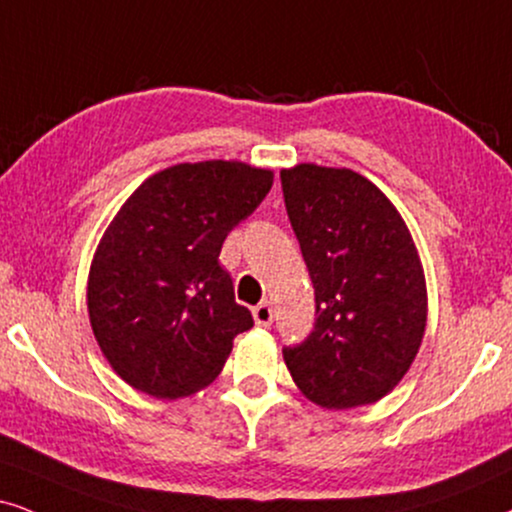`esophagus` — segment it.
<instances>
[{
	"instance_id": "obj_1",
	"label": "esophagus",
	"mask_w": 512,
	"mask_h": 512,
	"mask_svg": "<svg viewBox=\"0 0 512 512\" xmlns=\"http://www.w3.org/2000/svg\"><path fill=\"white\" fill-rule=\"evenodd\" d=\"M252 319H255L257 326L269 328L271 321H274V309H271L269 302H260L255 309H252Z\"/></svg>"
}]
</instances>
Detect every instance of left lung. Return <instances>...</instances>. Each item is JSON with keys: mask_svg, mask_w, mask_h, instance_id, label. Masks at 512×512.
<instances>
[{"mask_svg": "<svg viewBox=\"0 0 512 512\" xmlns=\"http://www.w3.org/2000/svg\"><path fill=\"white\" fill-rule=\"evenodd\" d=\"M283 198L314 283L316 323L283 349L297 390L323 409L383 399L409 373L428 326V288L404 217L347 167L281 170Z\"/></svg>", "mask_w": 512, "mask_h": 512, "instance_id": "obj_1", "label": "left lung"}]
</instances>
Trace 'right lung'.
Returning <instances> with one entry per match:
<instances>
[{
	"instance_id": "1",
	"label": "right lung",
	"mask_w": 512,
	"mask_h": 512,
	"mask_svg": "<svg viewBox=\"0 0 512 512\" xmlns=\"http://www.w3.org/2000/svg\"><path fill=\"white\" fill-rule=\"evenodd\" d=\"M274 184L241 160L179 163L148 177L96 245L87 312L101 354L134 390L181 399L222 373L252 316L219 267L226 234Z\"/></svg>"
}]
</instances>
